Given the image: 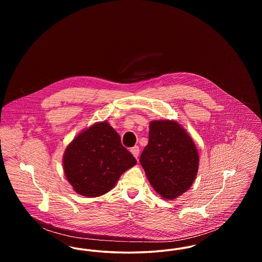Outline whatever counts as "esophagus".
<instances>
[{
    "label": "esophagus",
    "mask_w": 262,
    "mask_h": 262,
    "mask_svg": "<svg viewBox=\"0 0 262 262\" xmlns=\"http://www.w3.org/2000/svg\"><path fill=\"white\" fill-rule=\"evenodd\" d=\"M130 152L133 153V155H134L136 158H137L138 155H139V147H138V146L132 147V148H130Z\"/></svg>",
    "instance_id": "obj_1"
}]
</instances>
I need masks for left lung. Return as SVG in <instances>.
I'll list each match as a JSON object with an SVG mask.
<instances>
[{"label":"left lung","instance_id":"left-lung-1","mask_svg":"<svg viewBox=\"0 0 262 262\" xmlns=\"http://www.w3.org/2000/svg\"><path fill=\"white\" fill-rule=\"evenodd\" d=\"M192 138L174 121H152L140 164L150 185L163 199L174 200L191 187L199 170Z\"/></svg>","mask_w":262,"mask_h":262}]
</instances>
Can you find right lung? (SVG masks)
<instances>
[{
	"instance_id": "add662e5",
	"label": "right lung",
	"mask_w": 262,
	"mask_h": 262,
	"mask_svg": "<svg viewBox=\"0 0 262 262\" xmlns=\"http://www.w3.org/2000/svg\"><path fill=\"white\" fill-rule=\"evenodd\" d=\"M137 164L121 137L106 121L81 132L66 148L63 172L75 192L97 198L115 187L121 174Z\"/></svg>"
}]
</instances>
